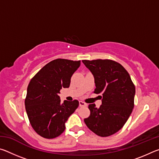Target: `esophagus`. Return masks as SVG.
<instances>
[{
	"mask_svg": "<svg viewBox=\"0 0 159 159\" xmlns=\"http://www.w3.org/2000/svg\"><path fill=\"white\" fill-rule=\"evenodd\" d=\"M79 106L80 107H86L87 106V104H86V103H85L84 102L79 101Z\"/></svg>",
	"mask_w": 159,
	"mask_h": 159,
	"instance_id": "esophagus-1",
	"label": "esophagus"
}]
</instances>
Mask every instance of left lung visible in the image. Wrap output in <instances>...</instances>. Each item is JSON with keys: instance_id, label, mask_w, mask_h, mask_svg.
I'll list each match as a JSON object with an SVG mask.
<instances>
[{"instance_id": "1", "label": "left lung", "mask_w": 159, "mask_h": 159, "mask_svg": "<svg viewBox=\"0 0 159 159\" xmlns=\"http://www.w3.org/2000/svg\"><path fill=\"white\" fill-rule=\"evenodd\" d=\"M95 78L94 93L102 94L99 108L88 105L90 114L84 119L97 135L108 137L123 128L134 107L135 87L121 64L111 60H82Z\"/></svg>"}]
</instances>
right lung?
<instances>
[{
    "label": "right lung",
    "mask_w": 159,
    "mask_h": 159,
    "mask_svg": "<svg viewBox=\"0 0 159 159\" xmlns=\"http://www.w3.org/2000/svg\"><path fill=\"white\" fill-rule=\"evenodd\" d=\"M80 64V60H54L30 80L25 102L26 111L32 128L43 138L60 135L66 120L79 107L76 99L61 104L59 94L61 88L69 87L71 77Z\"/></svg>",
    "instance_id": "1"
}]
</instances>
